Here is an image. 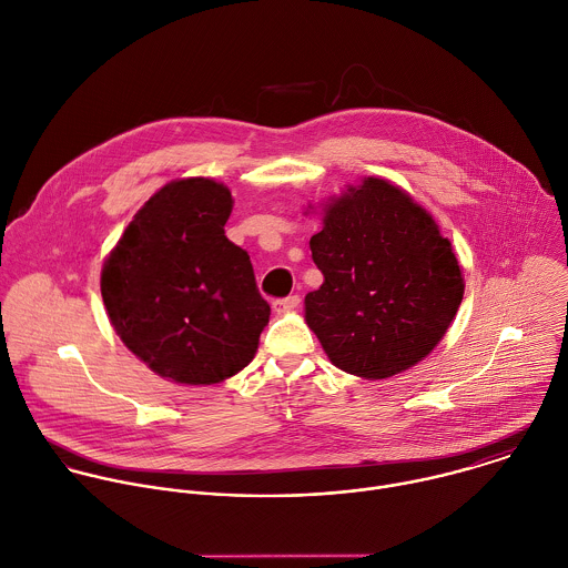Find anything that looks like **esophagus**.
Instances as JSON below:
<instances>
[{"instance_id": "34e87169", "label": "esophagus", "mask_w": 568, "mask_h": 568, "mask_svg": "<svg viewBox=\"0 0 568 568\" xmlns=\"http://www.w3.org/2000/svg\"><path fill=\"white\" fill-rule=\"evenodd\" d=\"M300 295H288V297H284V300H275L273 302V311L277 313V315H282V313H291V311H295L297 306H300Z\"/></svg>"}]
</instances>
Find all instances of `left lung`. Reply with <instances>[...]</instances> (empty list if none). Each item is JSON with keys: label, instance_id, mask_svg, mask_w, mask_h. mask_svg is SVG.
Returning a JSON list of instances; mask_svg holds the SVG:
<instances>
[{"label": "left lung", "instance_id": "8db88e82", "mask_svg": "<svg viewBox=\"0 0 568 568\" xmlns=\"http://www.w3.org/2000/svg\"><path fill=\"white\" fill-rule=\"evenodd\" d=\"M322 211L311 253L324 284L304 300L308 328L351 375L384 379L415 366L464 297L450 242L426 209L382 178H364Z\"/></svg>", "mask_w": 568, "mask_h": 568}]
</instances>
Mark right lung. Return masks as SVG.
Returning <instances> with one entry per match:
<instances>
[{"instance_id": "right-lung-1", "label": "right lung", "mask_w": 568, "mask_h": 568, "mask_svg": "<svg viewBox=\"0 0 568 568\" xmlns=\"http://www.w3.org/2000/svg\"><path fill=\"white\" fill-rule=\"evenodd\" d=\"M231 191L209 178L162 186L102 268L111 324L153 373L191 386L224 382L255 357L271 306L251 257L224 235Z\"/></svg>"}]
</instances>
